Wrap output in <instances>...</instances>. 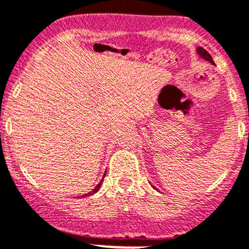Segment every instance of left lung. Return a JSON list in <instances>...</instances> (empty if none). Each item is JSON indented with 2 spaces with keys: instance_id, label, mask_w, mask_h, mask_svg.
I'll return each instance as SVG.
<instances>
[{
  "instance_id": "left-lung-1",
  "label": "left lung",
  "mask_w": 249,
  "mask_h": 249,
  "mask_svg": "<svg viewBox=\"0 0 249 249\" xmlns=\"http://www.w3.org/2000/svg\"><path fill=\"white\" fill-rule=\"evenodd\" d=\"M197 52H198V54H199V56L201 57V58H204V59H205V61L210 62L211 64H214L213 57L210 56V53H209V52L206 51V50H204L203 48H198L197 49Z\"/></svg>"
}]
</instances>
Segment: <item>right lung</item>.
<instances>
[{
    "label": "right lung",
    "instance_id": "right-lung-1",
    "mask_svg": "<svg viewBox=\"0 0 249 249\" xmlns=\"http://www.w3.org/2000/svg\"><path fill=\"white\" fill-rule=\"evenodd\" d=\"M103 180H104V179H103ZM103 180H101V181L99 182L98 185H96V187H95V188H93V191H91V192L87 193V195H83V197H85V196H90V195H93V193L98 192V191H99V188H100V186H101V184H103Z\"/></svg>",
    "mask_w": 249,
    "mask_h": 249
}]
</instances>
